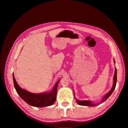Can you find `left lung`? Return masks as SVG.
Returning a JSON list of instances; mask_svg holds the SVG:
<instances>
[{
  "label": "left lung",
  "instance_id": "8db88e82",
  "mask_svg": "<svg viewBox=\"0 0 128 128\" xmlns=\"http://www.w3.org/2000/svg\"><path fill=\"white\" fill-rule=\"evenodd\" d=\"M114 61L115 63V60L114 59ZM113 80H114V83L113 85V87L111 88V90L108 92L107 94L104 96V97L102 99V102H103L110 97V96L112 94V93L113 92L114 89L116 86V81H117V69L115 68V73H114V78H113ZM76 102L77 104H79L80 105H82V106H91V107H94L96 106V104H94L92 102L89 101V100H79L76 99Z\"/></svg>",
  "mask_w": 128,
  "mask_h": 128
}]
</instances>
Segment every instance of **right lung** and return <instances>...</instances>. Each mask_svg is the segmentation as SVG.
<instances>
[{
	"instance_id": "right-lung-1",
	"label": "right lung",
	"mask_w": 128,
	"mask_h": 128,
	"mask_svg": "<svg viewBox=\"0 0 128 128\" xmlns=\"http://www.w3.org/2000/svg\"><path fill=\"white\" fill-rule=\"evenodd\" d=\"M13 78L14 86L18 94L29 105L37 107H42L51 106L55 102L56 98L58 85L60 80L56 83L51 92L42 94H34L20 87L14 78L13 73Z\"/></svg>"
}]
</instances>
